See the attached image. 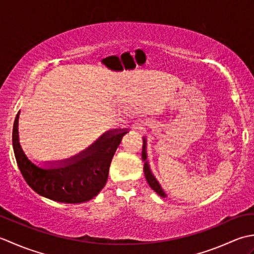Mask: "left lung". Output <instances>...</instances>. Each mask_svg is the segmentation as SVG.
Instances as JSON below:
<instances>
[{"label": "left lung", "instance_id": "obj_1", "mask_svg": "<svg viewBox=\"0 0 254 254\" xmlns=\"http://www.w3.org/2000/svg\"><path fill=\"white\" fill-rule=\"evenodd\" d=\"M142 159L144 161V174H145V178H146V181L149 185V187L153 189V190L160 195L161 197H166V193L163 191L160 185L158 183V181L155 179V177L153 176L152 171L149 169V165L147 163V155H146V139L145 137H143V149H142Z\"/></svg>", "mask_w": 254, "mask_h": 254}]
</instances>
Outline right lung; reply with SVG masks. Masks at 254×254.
Returning a JSON list of instances; mask_svg holds the SVG:
<instances>
[{
    "label": "right lung",
    "mask_w": 254,
    "mask_h": 254,
    "mask_svg": "<svg viewBox=\"0 0 254 254\" xmlns=\"http://www.w3.org/2000/svg\"><path fill=\"white\" fill-rule=\"evenodd\" d=\"M18 111L13 127V148L18 168L28 186L41 196L60 203L89 201L106 186L113 155L127 128H113L72 159L38 166L21 148Z\"/></svg>",
    "instance_id": "right-lung-1"
}]
</instances>
